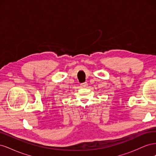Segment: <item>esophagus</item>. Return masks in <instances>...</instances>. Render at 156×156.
<instances>
[{
	"instance_id": "34e87169",
	"label": "esophagus",
	"mask_w": 156,
	"mask_h": 156,
	"mask_svg": "<svg viewBox=\"0 0 156 156\" xmlns=\"http://www.w3.org/2000/svg\"><path fill=\"white\" fill-rule=\"evenodd\" d=\"M81 86L82 87H87L88 86V83L87 82H84V83L81 84Z\"/></svg>"
}]
</instances>
